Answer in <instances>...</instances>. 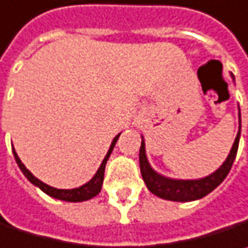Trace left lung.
<instances>
[{"mask_svg":"<svg viewBox=\"0 0 248 248\" xmlns=\"http://www.w3.org/2000/svg\"><path fill=\"white\" fill-rule=\"evenodd\" d=\"M230 77L234 82V77L232 74H230ZM237 110H239V131H237L236 140L233 142L229 155L226 157V160L217 167L214 173L201 177V179H171V177H166V176L157 173L148 160L146 149H145V140L141 135L142 142H141V148H140V167H141V174H142V179L148 190L159 198H163L167 201H176V202L195 201V200H200L205 195H208L209 192L214 191L217 186L226 179L228 173L232 169V165L234 162L236 154H237L239 141H240V131H242L240 107H237Z\"/></svg>","mask_w":248,"mask_h":248,"instance_id":"obj_1","label":"left lung"}]
</instances>
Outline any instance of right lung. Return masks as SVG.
<instances>
[{"mask_svg": "<svg viewBox=\"0 0 248 248\" xmlns=\"http://www.w3.org/2000/svg\"><path fill=\"white\" fill-rule=\"evenodd\" d=\"M120 134H121V132H120ZM120 134H117V135L113 138L111 145H110V148H108V151H107V154H106L103 162L100 163V166H99L97 171L94 173V176H93L92 179L89 180L88 183H85L81 187L71 188V190H60V188H54V187H51V186L43 183L42 180L34 177L31 171L26 169V166L22 163V160L19 159L18 154L15 152L14 148H12V152H14V157H15V160H16V163H18L19 169L22 170V173L25 174V177L29 180L33 186L39 187L42 191L46 192V194L50 195V197H53V198H56V200L67 201V202H82V201H88V200H91L93 197H96V195L100 192V190H102V184H103V179H105L106 163H107L108 157H110L113 149H114V146H116V142H117Z\"/></svg>", "mask_w": 248, "mask_h": 248, "instance_id": "1", "label": "right lung"}]
</instances>
